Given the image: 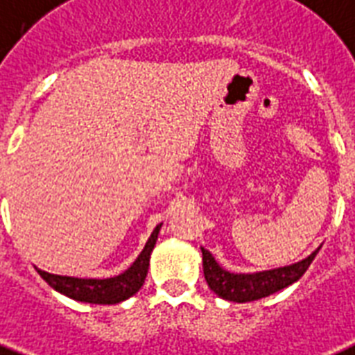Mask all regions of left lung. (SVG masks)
Wrapping results in <instances>:
<instances>
[{
	"label": "left lung",
	"mask_w": 355,
	"mask_h": 355,
	"mask_svg": "<svg viewBox=\"0 0 355 355\" xmlns=\"http://www.w3.org/2000/svg\"><path fill=\"white\" fill-rule=\"evenodd\" d=\"M318 250H315L307 259L291 266H283V268H274V270L266 272H255V274H232V272L224 270L216 263L209 250L202 248L203 276H205L209 289L216 293L224 300L237 302V304L254 302L274 295L277 291L285 289V287L298 282L306 274V270L315 259V255L318 254Z\"/></svg>",
	"instance_id": "obj_1"
}]
</instances>
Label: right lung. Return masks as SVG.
<instances>
[{
    "label": "right lung",
    "instance_id": "1",
    "mask_svg": "<svg viewBox=\"0 0 355 355\" xmlns=\"http://www.w3.org/2000/svg\"><path fill=\"white\" fill-rule=\"evenodd\" d=\"M159 230H161V224L153 230L152 237L148 239L146 246L135 259L133 265L125 272H122L120 276L107 277V279H81V277L57 276V274H49L40 268L37 270L48 282L49 287H53L55 291H59L68 298H73L78 302H89V304H103V306L120 304V302L128 300L129 296H133L146 279L150 254L157 241Z\"/></svg>",
    "mask_w": 355,
    "mask_h": 355
}]
</instances>
